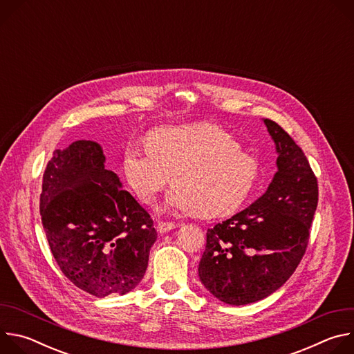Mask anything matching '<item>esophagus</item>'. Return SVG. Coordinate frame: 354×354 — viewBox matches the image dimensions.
<instances>
[{
    "instance_id": "obj_1",
    "label": "esophagus",
    "mask_w": 354,
    "mask_h": 354,
    "mask_svg": "<svg viewBox=\"0 0 354 354\" xmlns=\"http://www.w3.org/2000/svg\"><path fill=\"white\" fill-rule=\"evenodd\" d=\"M174 228H176V224H175V223L160 221V223L157 224V231H158L160 234H165V232H168V231H171V230H174Z\"/></svg>"
}]
</instances>
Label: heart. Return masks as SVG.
I'll return each mask as SVG.
<instances>
[{
  "mask_svg": "<svg viewBox=\"0 0 354 354\" xmlns=\"http://www.w3.org/2000/svg\"><path fill=\"white\" fill-rule=\"evenodd\" d=\"M124 176L145 205H153L169 183L162 210L224 217L238 210L258 179V162L224 129L197 123L156 130L147 145L130 144Z\"/></svg>",
  "mask_w": 354,
  "mask_h": 354,
  "instance_id": "obj_1",
  "label": "heart"
}]
</instances>
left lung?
Returning a JSON list of instances; mask_svg holds the SVG:
<instances>
[{
  "label": "left lung",
  "instance_id": "1",
  "mask_svg": "<svg viewBox=\"0 0 354 354\" xmlns=\"http://www.w3.org/2000/svg\"><path fill=\"white\" fill-rule=\"evenodd\" d=\"M277 151V172L265 194L207 230L198 263L205 287L230 306L266 298L294 273L310 239L318 182L307 157L273 120H263Z\"/></svg>",
  "mask_w": 354,
  "mask_h": 354
}]
</instances>
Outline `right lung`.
Here are the masks:
<instances>
[{
  "label": "right lung",
  "mask_w": 354,
  "mask_h": 354,
  "mask_svg": "<svg viewBox=\"0 0 354 354\" xmlns=\"http://www.w3.org/2000/svg\"><path fill=\"white\" fill-rule=\"evenodd\" d=\"M40 216L57 265L78 288L102 298L142 280L157 231L119 176L105 169L97 142L78 140L55 151L43 174Z\"/></svg>",
  "instance_id": "add662e5"
}]
</instances>
